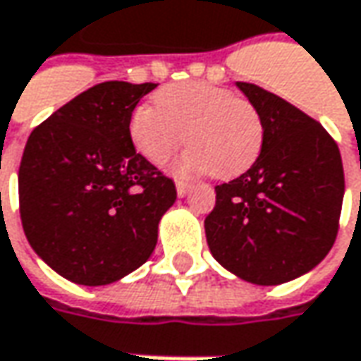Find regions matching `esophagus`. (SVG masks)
<instances>
[{"instance_id": "1", "label": "esophagus", "mask_w": 361, "mask_h": 361, "mask_svg": "<svg viewBox=\"0 0 361 361\" xmlns=\"http://www.w3.org/2000/svg\"><path fill=\"white\" fill-rule=\"evenodd\" d=\"M176 190H178V195L183 197V195H188V193L192 192V183H188V181H176Z\"/></svg>"}]
</instances>
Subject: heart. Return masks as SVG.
Here are the masks:
<instances>
[{
  "label": "heart",
  "instance_id": "b5f03b06",
  "mask_svg": "<svg viewBox=\"0 0 361 361\" xmlns=\"http://www.w3.org/2000/svg\"><path fill=\"white\" fill-rule=\"evenodd\" d=\"M264 131L262 114L250 99L204 81L168 85L156 94V106L142 104L130 118L131 142L147 161L164 164L185 140L192 147L173 161V171H209L219 180L254 164Z\"/></svg>",
  "mask_w": 361,
  "mask_h": 361
}]
</instances>
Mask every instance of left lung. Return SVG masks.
<instances>
[{
    "mask_svg": "<svg viewBox=\"0 0 361 361\" xmlns=\"http://www.w3.org/2000/svg\"><path fill=\"white\" fill-rule=\"evenodd\" d=\"M264 119V145L240 178L216 185L205 218L212 255L238 278L278 286L316 267L340 228L343 166L316 119L259 85L238 81Z\"/></svg>",
    "mask_w": 361,
    "mask_h": 361,
    "instance_id": "1",
    "label": "left lung"
}]
</instances>
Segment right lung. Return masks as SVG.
I'll return each instance as SVG.
<instances>
[{
    "instance_id": "obj_1",
    "label": "right lung",
    "mask_w": 361,
    "mask_h": 361,
    "mask_svg": "<svg viewBox=\"0 0 361 361\" xmlns=\"http://www.w3.org/2000/svg\"><path fill=\"white\" fill-rule=\"evenodd\" d=\"M157 83L104 81L32 131L19 214L33 252L66 280L106 286L147 262L173 180L135 152L130 118Z\"/></svg>"
}]
</instances>
